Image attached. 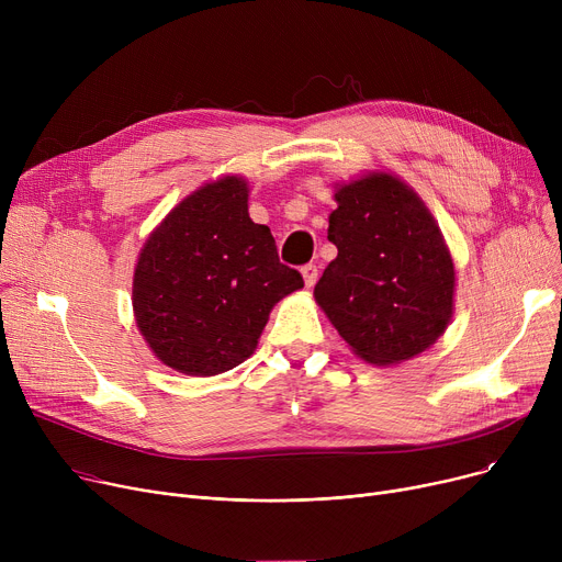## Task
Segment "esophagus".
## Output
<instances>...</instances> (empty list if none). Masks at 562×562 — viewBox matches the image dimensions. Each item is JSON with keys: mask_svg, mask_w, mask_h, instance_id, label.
<instances>
[{"mask_svg": "<svg viewBox=\"0 0 562 562\" xmlns=\"http://www.w3.org/2000/svg\"><path fill=\"white\" fill-rule=\"evenodd\" d=\"M301 273H303V280H305V286L307 289H312L314 284H316V280H318V269L314 263H305L303 269H301Z\"/></svg>", "mask_w": 562, "mask_h": 562, "instance_id": "obj_1", "label": "esophagus"}]
</instances>
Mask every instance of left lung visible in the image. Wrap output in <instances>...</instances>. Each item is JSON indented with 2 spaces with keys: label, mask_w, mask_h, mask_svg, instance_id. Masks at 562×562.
I'll list each match as a JSON object with an SVG mask.
<instances>
[{
  "label": "left lung",
  "mask_w": 562,
  "mask_h": 562,
  "mask_svg": "<svg viewBox=\"0 0 562 562\" xmlns=\"http://www.w3.org/2000/svg\"><path fill=\"white\" fill-rule=\"evenodd\" d=\"M335 202L328 239L337 257L314 301L364 362L417 358L453 316L456 266L445 234L417 191L385 170L337 184Z\"/></svg>",
  "instance_id": "left-lung-1"
}]
</instances>
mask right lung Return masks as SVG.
Returning <instances> with one entry per match:
<instances>
[{
    "label": "right lung",
    "instance_id": "obj_1",
    "mask_svg": "<svg viewBox=\"0 0 562 562\" xmlns=\"http://www.w3.org/2000/svg\"><path fill=\"white\" fill-rule=\"evenodd\" d=\"M248 182L225 175L175 204L134 269L136 328L157 360L187 375H218L248 360L269 314L303 289L276 239L248 214Z\"/></svg>",
    "mask_w": 562,
    "mask_h": 562
}]
</instances>
